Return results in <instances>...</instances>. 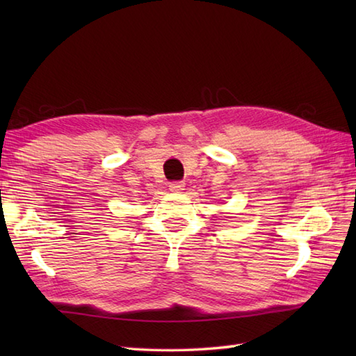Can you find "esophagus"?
<instances>
[{"instance_id": "34e87169", "label": "esophagus", "mask_w": 356, "mask_h": 356, "mask_svg": "<svg viewBox=\"0 0 356 356\" xmlns=\"http://www.w3.org/2000/svg\"><path fill=\"white\" fill-rule=\"evenodd\" d=\"M170 190L171 191H176V193H180L185 190V184L182 182V180H176V182H171L170 184Z\"/></svg>"}]
</instances>
